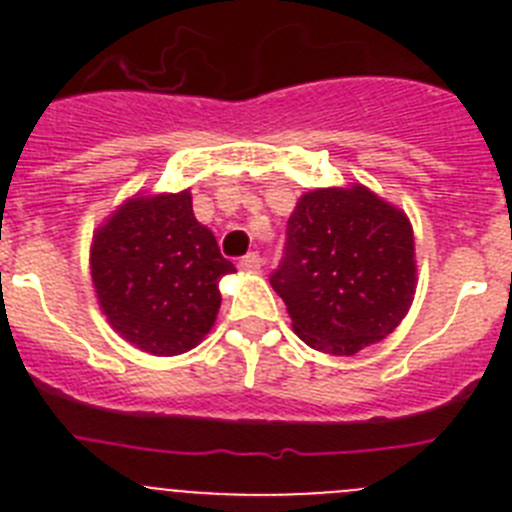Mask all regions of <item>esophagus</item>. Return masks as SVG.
<instances>
[{"instance_id": "1", "label": "esophagus", "mask_w": 512, "mask_h": 512, "mask_svg": "<svg viewBox=\"0 0 512 512\" xmlns=\"http://www.w3.org/2000/svg\"><path fill=\"white\" fill-rule=\"evenodd\" d=\"M241 269H243V271H259V269H261V256H259V251L246 253V256H243V259H241Z\"/></svg>"}]
</instances>
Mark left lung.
Masks as SVG:
<instances>
[{"label": "left lung", "instance_id": "1", "mask_svg": "<svg viewBox=\"0 0 512 512\" xmlns=\"http://www.w3.org/2000/svg\"><path fill=\"white\" fill-rule=\"evenodd\" d=\"M415 271L408 215L354 184L302 194L269 282L307 346L354 356L408 315Z\"/></svg>", "mask_w": 512, "mask_h": 512}]
</instances>
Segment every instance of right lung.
Listing matches in <instances>:
<instances>
[{
    "instance_id": "obj_1",
    "label": "right lung",
    "mask_w": 512,
    "mask_h": 512,
    "mask_svg": "<svg viewBox=\"0 0 512 512\" xmlns=\"http://www.w3.org/2000/svg\"><path fill=\"white\" fill-rule=\"evenodd\" d=\"M92 282L112 328L153 356L194 348L215 325L220 279L235 266L197 223L192 194L133 197L99 225Z\"/></svg>"
}]
</instances>
